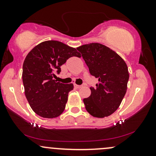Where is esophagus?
<instances>
[{"label": "esophagus", "instance_id": "obj_1", "mask_svg": "<svg viewBox=\"0 0 156 156\" xmlns=\"http://www.w3.org/2000/svg\"><path fill=\"white\" fill-rule=\"evenodd\" d=\"M75 87H76V89H80V88H81L82 86L81 85H77V84H75Z\"/></svg>", "mask_w": 156, "mask_h": 156}]
</instances>
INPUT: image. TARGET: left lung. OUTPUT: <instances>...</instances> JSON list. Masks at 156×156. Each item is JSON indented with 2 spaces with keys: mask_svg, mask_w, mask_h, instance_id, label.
Instances as JSON below:
<instances>
[{
  "mask_svg": "<svg viewBox=\"0 0 156 156\" xmlns=\"http://www.w3.org/2000/svg\"><path fill=\"white\" fill-rule=\"evenodd\" d=\"M92 76L98 78L91 95L84 98L85 108L94 117L112 114L120 105L129 79L128 66L111 48L100 43H89L77 48Z\"/></svg>",
  "mask_w": 156,
  "mask_h": 156,
  "instance_id": "8db88e82",
  "label": "left lung"
}]
</instances>
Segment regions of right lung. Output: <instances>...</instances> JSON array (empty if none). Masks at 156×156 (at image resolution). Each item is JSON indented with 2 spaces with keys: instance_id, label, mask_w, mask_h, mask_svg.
<instances>
[{
  "instance_id": "right-lung-1",
  "label": "right lung",
  "mask_w": 156,
  "mask_h": 156,
  "mask_svg": "<svg viewBox=\"0 0 156 156\" xmlns=\"http://www.w3.org/2000/svg\"><path fill=\"white\" fill-rule=\"evenodd\" d=\"M72 56L80 58V54L76 48L55 40L41 42L26 55L22 75L25 94L32 110L40 117L55 118L63 113L74 87L56 82L53 77Z\"/></svg>"
}]
</instances>
